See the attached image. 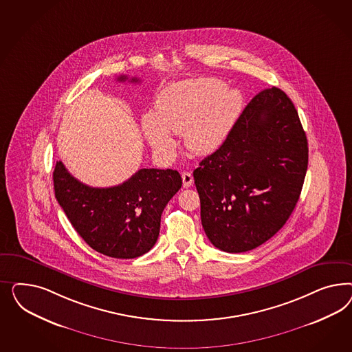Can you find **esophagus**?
Instances as JSON below:
<instances>
[{
	"mask_svg": "<svg viewBox=\"0 0 352 352\" xmlns=\"http://www.w3.org/2000/svg\"><path fill=\"white\" fill-rule=\"evenodd\" d=\"M182 181H183V187L184 188H188L193 182V177H192L191 173L188 171H183L182 173Z\"/></svg>",
	"mask_w": 352,
	"mask_h": 352,
	"instance_id": "obj_1",
	"label": "esophagus"
}]
</instances>
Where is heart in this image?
Segmentation results:
<instances>
[{
	"label": "heart",
	"mask_w": 352,
	"mask_h": 352,
	"mask_svg": "<svg viewBox=\"0 0 352 352\" xmlns=\"http://www.w3.org/2000/svg\"><path fill=\"white\" fill-rule=\"evenodd\" d=\"M243 107V96L217 78H200L174 84L161 93L156 113L142 118L149 146L160 155L174 148L171 133H183L186 148L208 156L219 148L232 131Z\"/></svg>",
	"instance_id": "obj_1"
}]
</instances>
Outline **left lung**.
I'll use <instances>...</instances> for the list:
<instances>
[{
    "mask_svg": "<svg viewBox=\"0 0 352 352\" xmlns=\"http://www.w3.org/2000/svg\"><path fill=\"white\" fill-rule=\"evenodd\" d=\"M307 164V138L293 102L275 86L262 90L193 171L210 243L227 253L266 243L293 213Z\"/></svg>",
    "mask_w": 352,
    "mask_h": 352,
    "instance_id": "obj_1",
    "label": "left lung"
}]
</instances>
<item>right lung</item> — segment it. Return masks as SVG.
<instances>
[{"mask_svg": "<svg viewBox=\"0 0 352 352\" xmlns=\"http://www.w3.org/2000/svg\"><path fill=\"white\" fill-rule=\"evenodd\" d=\"M53 179L55 197L77 234L96 252L118 259L137 258L152 249L162 210L182 186L177 170L140 169L118 186L89 187L72 177L62 161H56Z\"/></svg>", "mask_w": 352, "mask_h": 352, "instance_id": "add662e5", "label": "right lung"}]
</instances>
